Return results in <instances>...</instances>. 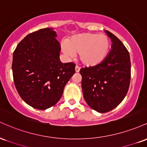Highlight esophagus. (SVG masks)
<instances>
[{
    "label": "esophagus",
    "instance_id": "34e87169",
    "mask_svg": "<svg viewBox=\"0 0 147 147\" xmlns=\"http://www.w3.org/2000/svg\"><path fill=\"white\" fill-rule=\"evenodd\" d=\"M79 70H80V68H79L78 65H76V66H75V72H79Z\"/></svg>",
    "mask_w": 147,
    "mask_h": 147
}]
</instances>
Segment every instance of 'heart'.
I'll list each match as a JSON object with an SVG mask.
<instances>
[{
  "label": "heart",
  "mask_w": 147,
  "mask_h": 147,
  "mask_svg": "<svg viewBox=\"0 0 147 147\" xmlns=\"http://www.w3.org/2000/svg\"><path fill=\"white\" fill-rule=\"evenodd\" d=\"M62 52L68 57L79 53L80 61L86 66L98 65L106 59L110 48V41L106 35L85 33L75 35L69 39L62 40Z\"/></svg>",
  "instance_id": "b5f03b06"
}]
</instances>
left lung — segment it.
<instances>
[{
    "label": "left lung",
    "instance_id": "left-lung-1",
    "mask_svg": "<svg viewBox=\"0 0 147 147\" xmlns=\"http://www.w3.org/2000/svg\"><path fill=\"white\" fill-rule=\"evenodd\" d=\"M111 50L102 63L82 68V88L85 101L91 109L104 113L115 109L127 93L131 80V59L127 49L113 34Z\"/></svg>",
    "mask_w": 147,
    "mask_h": 147
}]
</instances>
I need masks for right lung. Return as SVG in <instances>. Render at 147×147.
Segmentation results:
<instances>
[{
	"instance_id": "obj_1",
	"label": "right lung",
	"mask_w": 147,
	"mask_h": 147,
	"mask_svg": "<svg viewBox=\"0 0 147 147\" xmlns=\"http://www.w3.org/2000/svg\"><path fill=\"white\" fill-rule=\"evenodd\" d=\"M57 32L44 28L30 34L13 54L15 86L23 100L34 109L45 110L56 104L75 72V64L60 61Z\"/></svg>"
}]
</instances>
